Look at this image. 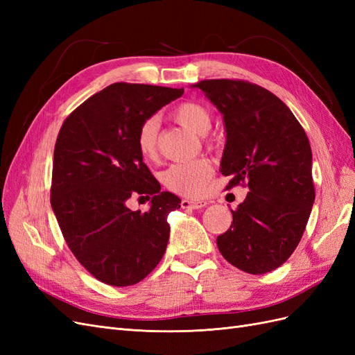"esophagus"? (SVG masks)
<instances>
[{
  "label": "esophagus",
  "instance_id": "34e87169",
  "mask_svg": "<svg viewBox=\"0 0 355 355\" xmlns=\"http://www.w3.org/2000/svg\"><path fill=\"white\" fill-rule=\"evenodd\" d=\"M207 201L204 200H188V198H184L180 201V206L182 209H201V207H206Z\"/></svg>",
  "mask_w": 355,
  "mask_h": 355
}]
</instances>
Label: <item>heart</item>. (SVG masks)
Wrapping results in <instances>:
<instances>
[{
  "label": "heart",
  "instance_id": "obj_1",
  "mask_svg": "<svg viewBox=\"0 0 355 355\" xmlns=\"http://www.w3.org/2000/svg\"><path fill=\"white\" fill-rule=\"evenodd\" d=\"M173 118L189 132L204 136L211 127V114L206 106L197 102L180 103L173 111ZM157 136L158 120L149 116L141 124L136 136V145L139 153L145 159H153L157 155ZM213 175V166L209 159L198 158L185 163H176L170 166L163 175L164 185L180 196L194 197L202 191Z\"/></svg>",
  "mask_w": 355,
  "mask_h": 355
}]
</instances>
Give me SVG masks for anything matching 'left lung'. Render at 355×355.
<instances>
[{
	"instance_id": "left-lung-1",
	"label": "left lung",
	"mask_w": 355,
	"mask_h": 355,
	"mask_svg": "<svg viewBox=\"0 0 355 355\" xmlns=\"http://www.w3.org/2000/svg\"><path fill=\"white\" fill-rule=\"evenodd\" d=\"M191 87L223 116L227 142L219 170L231 178L228 188L245 180L250 189L231 210L218 249L244 272H271L295 252L315 200L306 133L283 101L256 84L204 80Z\"/></svg>"
}]
</instances>
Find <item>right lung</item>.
I'll return each instance as SVG.
<instances>
[{
    "label": "right lung",
    "instance_id": "right-lung-1",
    "mask_svg": "<svg viewBox=\"0 0 355 355\" xmlns=\"http://www.w3.org/2000/svg\"><path fill=\"white\" fill-rule=\"evenodd\" d=\"M184 89L115 83L63 123L53 159L51 209L78 262L99 282L133 286L151 272L168 243L167 216L180 198L163 191L136 145L141 124ZM151 195L145 214L125 202Z\"/></svg>",
    "mask_w": 355,
    "mask_h": 355
}]
</instances>
